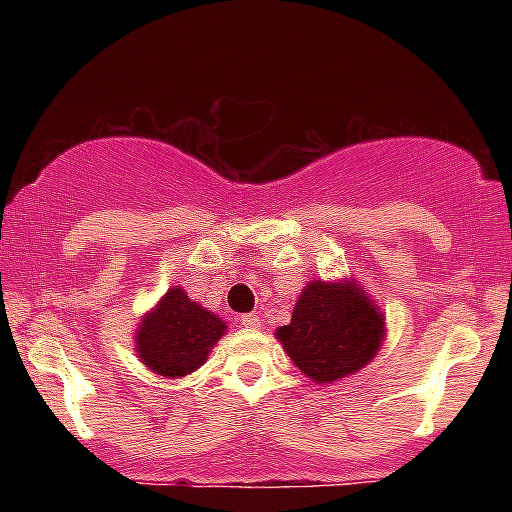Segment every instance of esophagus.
Returning <instances> with one entry per match:
<instances>
[{
  "instance_id": "esophagus-1",
  "label": "esophagus",
  "mask_w": 512,
  "mask_h": 512,
  "mask_svg": "<svg viewBox=\"0 0 512 512\" xmlns=\"http://www.w3.org/2000/svg\"><path fill=\"white\" fill-rule=\"evenodd\" d=\"M240 322H243L245 327H260V315L257 313H248L240 317Z\"/></svg>"
}]
</instances>
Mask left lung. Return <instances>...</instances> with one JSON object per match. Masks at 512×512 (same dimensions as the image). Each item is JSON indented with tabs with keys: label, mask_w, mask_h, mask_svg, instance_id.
I'll use <instances>...</instances> for the list:
<instances>
[{
	"label": "left lung",
	"mask_w": 512,
	"mask_h": 512,
	"mask_svg": "<svg viewBox=\"0 0 512 512\" xmlns=\"http://www.w3.org/2000/svg\"><path fill=\"white\" fill-rule=\"evenodd\" d=\"M383 315L351 284H308L291 322L276 337L291 361L315 383H334L356 373L378 354Z\"/></svg>",
	"instance_id": "obj_1"
}]
</instances>
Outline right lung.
<instances>
[{"label":"right lung","mask_w":512,"mask_h":512,"mask_svg":"<svg viewBox=\"0 0 512 512\" xmlns=\"http://www.w3.org/2000/svg\"><path fill=\"white\" fill-rule=\"evenodd\" d=\"M226 332V322L190 301L182 289H170L137 330V351L144 366L158 375L180 378L207 361L209 349Z\"/></svg>","instance_id":"obj_1"}]
</instances>
